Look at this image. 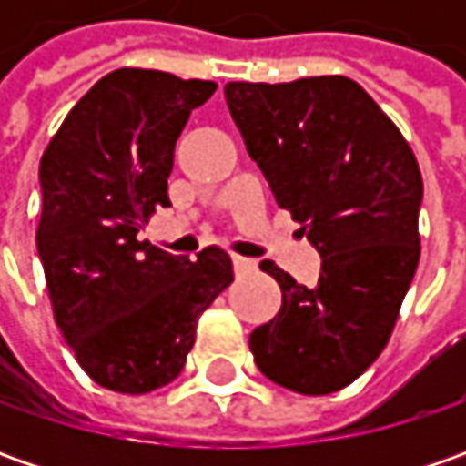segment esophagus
Here are the masks:
<instances>
[{
  "label": "esophagus",
  "mask_w": 466,
  "mask_h": 466,
  "mask_svg": "<svg viewBox=\"0 0 466 466\" xmlns=\"http://www.w3.org/2000/svg\"><path fill=\"white\" fill-rule=\"evenodd\" d=\"M233 269H236L238 278H241V275H251V272H257V261L243 259L238 254H233Z\"/></svg>",
  "instance_id": "1"
}]
</instances>
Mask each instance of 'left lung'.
Segmentation results:
<instances>
[{
	"mask_svg": "<svg viewBox=\"0 0 466 466\" xmlns=\"http://www.w3.org/2000/svg\"><path fill=\"white\" fill-rule=\"evenodd\" d=\"M246 150L321 254L313 288L272 261L279 313L251 331L259 370L298 394L352 384L386 348L420 259V166L391 118L350 77L228 82Z\"/></svg>",
	"mask_w": 466,
	"mask_h": 466,
	"instance_id": "obj_1",
	"label": "left lung"
}]
</instances>
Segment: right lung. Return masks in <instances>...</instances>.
<instances>
[{
  "label": "right lung",
  "instance_id": "obj_1",
  "mask_svg": "<svg viewBox=\"0 0 466 466\" xmlns=\"http://www.w3.org/2000/svg\"><path fill=\"white\" fill-rule=\"evenodd\" d=\"M215 82L116 69L66 114L41 157L35 233L64 342L111 391L147 394L187 363L199 313L233 282V261L207 246L173 257L142 230L168 207L176 139Z\"/></svg>",
  "mask_w": 466,
  "mask_h": 466
}]
</instances>
